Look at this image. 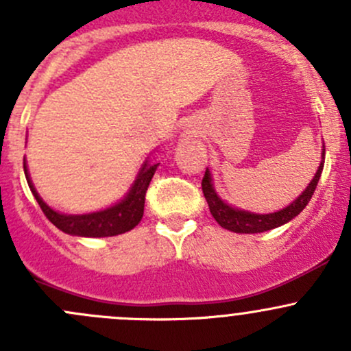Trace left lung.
I'll list each match as a JSON object with an SVG mask.
<instances>
[{"label":"left lung","mask_w":351,"mask_h":351,"mask_svg":"<svg viewBox=\"0 0 351 351\" xmlns=\"http://www.w3.org/2000/svg\"><path fill=\"white\" fill-rule=\"evenodd\" d=\"M323 166H324V149H323V161H321L319 168H317L316 175H314V178L311 180L307 189L304 190V192L300 193L292 204L287 205V207L282 208V210L274 212V214H253V212L239 210V208H234L229 204H226V202L215 193L208 168L205 169L204 180H202V190H204V197L205 200H207L208 208H210L212 217L219 222V226H222V228L232 232L254 234V232H265V231H270V229L278 228V226H284L289 221H292L295 215H299L300 212L304 210V207L309 204L311 197H313L314 190H316L317 182H319L321 178V173H323Z\"/></svg>","instance_id":"left-lung-1"}]
</instances>
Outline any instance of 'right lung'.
Here are the masks:
<instances>
[{
	"instance_id": "1",
	"label": "right lung",
	"mask_w": 351,
	"mask_h": 351,
	"mask_svg": "<svg viewBox=\"0 0 351 351\" xmlns=\"http://www.w3.org/2000/svg\"><path fill=\"white\" fill-rule=\"evenodd\" d=\"M159 162H149L146 159L143 168L139 169L136 182L130 186L129 193L120 200L119 204L112 205V207L105 208V210L91 212V214H81V215H67L61 212L54 210L49 207L40 195L35 190L34 183H32L30 175H28L27 162L23 158V169L25 176H27V183L30 186L32 193H34L35 200L40 205L42 212L45 217L52 222L58 229L71 236H83V238H107V236L123 234V232L130 231L136 228L141 222L144 215V200H146L147 186H149L151 178H153L156 168Z\"/></svg>"
}]
</instances>
